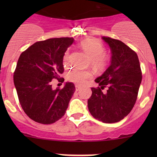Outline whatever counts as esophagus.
<instances>
[{
	"label": "esophagus",
	"instance_id": "34e87169",
	"mask_svg": "<svg viewBox=\"0 0 157 157\" xmlns=\"http://www.w3.org/2000/svg\"><path fill=\"white\" fill-rule=\"evenodd\" d=\"M75 89H76V91H79V90L81 89V86H78V85H76V86H75Z\"/></svg>",
	"mask_w": 157,
	"mask_h": 157
}]
</instances>
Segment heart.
Returning a JSON list of instances; mask_svg holds the SVG:
<instances>
[{
  "label": "heart",
  "instance_id": "heart-1",
  "mask_svg": "<svg viewBox=\"0 0 157 157\" xmlns=\"http://www.w3.org/2000/svg\"><path fill=\"white\" fill-rule=\"evenodd\" d=\"M79 46L90 57L91 65L96 69H104L109 62V55L104 52L105 47L102 43L95 38H88L82 40ZM69 52L66 51L63 57L64 65H68ZM93 76L91 70L73 69L68 74V79L77 85H84Z\"/></svg>",
  "mask_w": 157,
  "mask_h": 157
}]
</instances>
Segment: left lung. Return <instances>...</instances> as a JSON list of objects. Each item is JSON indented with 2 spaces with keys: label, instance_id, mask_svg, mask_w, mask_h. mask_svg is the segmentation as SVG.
Here are the masks:
<instances>
[{
  "label": "left lung",
  "instance_id": "left-lung-1",
  "mask_svg": "<svg viewBox=\"0 0 157 157\" xmlns=\"http://www.w3.org/2000/svg\"><path fill=\"white\" fill-rule=\"evenodd\" d=\"M111 52V64L95 82L88 100L91 114L105 123L117 122L127 116L134 107L142 81L138 56L119 40L102 37ZM106 88V91L102 90Z\"/></svg>",
  "mask_w": 157,
  "mask_h": 157
}]
</instances>
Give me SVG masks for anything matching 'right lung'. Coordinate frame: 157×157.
Segmentation results:
<instances>
[{
    "label": "right lung",
    "mask_w": 157,
    "mask_h": 157,
    "mask_svg": "<svg viewBox=\"0 0 157 157\" xmlns=\"http://www.w3.org/2000/svg\"><path fill=\"white\" fill-rule=\"evenodd\" d=\"M73 42L72 37L38 41L20 56L14 84L21 107L34 121L52 124L66 113L75 91V85L68 82L62 89L54 90L51 82L58 80L63 72V56Z\"/></svg>",
    "instance_id": "add662e5"
}]
</instances>
